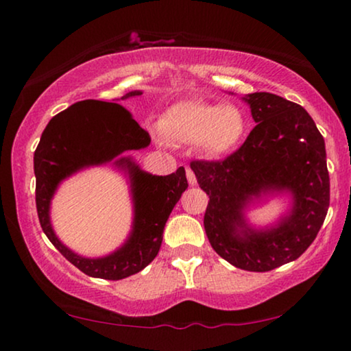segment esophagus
Returning <instances> with one entry per match:
<instances>
[{
  "label": "esophagus",
  "mask_w": 351,
  "mask_h": 351,
  "mask_svg": "<svg viewBox=\"0 0 351 351\" xmlns=\"http://www.w3.org/2000/svg\"><path fill=\"white\" fill-rule=\"evenodd\" d=\"M186 180H189L190 185H196V176L190 167H186Z\"/></svg>",
  "instance_id": "1"
}]
</instances>
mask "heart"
I'll list each match as a JSON object with an SVG mask.
<instances>
[{"label": "heart", "instance_id": "heart-1", "mask_svg": "<svg viewBox=\"0 0 351 351\" xmlns=\"http://www.w3.org/2000/svg\"><path fill=\"white\" fill-rule=\"evenodd\" d=\"M160 128L166 137L182 143H201L210 156L232 150L246 132L243 110L234 105L179 102L162 114Z\"/></svg>", "mask_w": 351, "mask_h": 351}]
</instances>
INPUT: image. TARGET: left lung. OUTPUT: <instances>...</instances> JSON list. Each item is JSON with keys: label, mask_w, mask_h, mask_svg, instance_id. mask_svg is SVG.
Returning a JSON list of instances; mask_svg holds the SVG:
<instances>
[{"label": "left lung", "mask_w": 351, "mask_h": 351, "mask_svg": "<svg viewBox=\"0 0 351 351\" xmlns=\"http://www.w3.org/2000/svg\"><path fill=\"white\" fill-rule=\"evenodd\" d=\"M256 128L220 161H191L209 195L204 230L220 257L247 271H270L299 258L315 241L329 208L324 138L306 110L270 93L243 97ZM289 193L290 214L270 229L254 230L243 217L262 194Z\"/></svg>", "instance_id": "left-lung-1"}]
</instances>
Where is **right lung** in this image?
Returning a JSON list of instances; mask_svg holds the SVG:
<instances>
[{"mask_svg": "<svg viewBox=\"0 0 351 351\" xmlns=\"http://www.w3.org/2000/svg\"><path fill=\"white\" fill-rule=\"evenodd\" d=\"M141 94V90H132L121 99ZM150 141L148 132L138 126L126 108L93 99L81 100L56 114L43 132L33 156L38 219L57 251L86 275L123 280L143 270L160 251L166 220L189 186L185 169L179 167L169 176H152L143 172L131 158L114 159L123 152L148 147ZM112 159L130 174L134 201L133 232L128 241L108 256L81 258L55 237L49 217L50 199L66 176Z\"/></svg>", "mask_w": 351, "mask_h": 351, "instance_id": "1", "label": "right lung"}]
</instances>
